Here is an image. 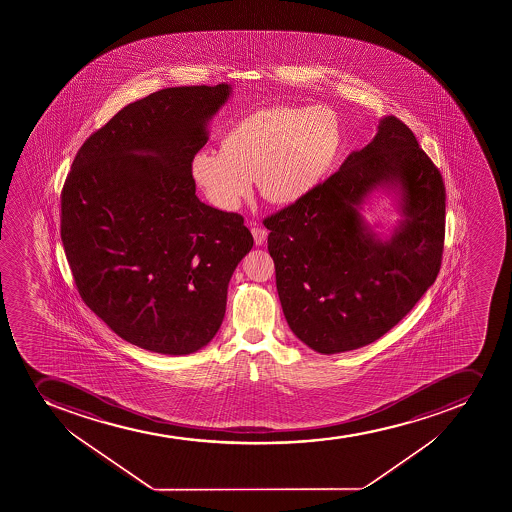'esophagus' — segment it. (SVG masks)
<instances>
[{
	"mask_svg": "<svg viewBox=\"0 0 512 512\" xmlns=\"http://www.w3.org/2000/svg\"><path fill=\"white\" fill-rule=\"evenodd\" d=\"M252 235L253 240H255V245H257V247H260V245H264L265 240H267V230H265V228L259 227L257 223H253Z\"/></svg>",
	"mask_w": 512,
	"mask_h": 512,
	"instance_id": "34e87169",
	"label": "esophagus"
}]
</instances>
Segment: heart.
I'll return each instance as SVG.
<instances>
[{"instance_id": "heart-1", "label": "heart", "mask_w": 512, "mask_h": 512, "mask_svg": "<svg viewBox=\"0 0 512 512\" xmlns=\"http://www.w3.org/2000/svg\"><path fill=\"white\" fill-rule=\"evenodd\" d=\"M344 145L339 113L324 105L262 108L228 128L220 148L195 153L193 182L222 210H235L257 182L265 200L297 203L314 192Z\"/></svg>"}]
</instances>
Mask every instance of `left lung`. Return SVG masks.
I'll list each match as a JSON object with an SVG mask.
<instances>
[{
  "label": "left lung",
  "mask_w": 512,
  "mask_h": 512,
  "mask_svg": "<svg viewBox=\"0 0 512 512\" xmlns=\"http://www.w3.org/2000/svg\"><path fill=\"white\" fill-rule=\"evenodd\" d=\"M374 192L400 218L389 234L361 213ZM446 190L414 133L395 117L339 172L265 220L285 320L319 354L372 344L399 324L441 269Z\"/></svg>",
  "instance_id": "obj_1"
}]
</instances>
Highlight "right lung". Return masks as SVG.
Segmentation results:
<instances>
[{"label": "right lung", "instance_id": "right-lung-1", "mask_svg": "<svg viewBox=\"0 0 512 512\" xmlns=\"http://www.w3.org/2000/svg\"><path fill=\"white\" fill-rule=\"evenodd\" d=\"M232 85L130 103L76 153L61 242L85 304L140 349L188 355L215 337L228 282L253 247L238 213L195 195L190 163Z\"/></svg>", "mask_w": 512, "mask_h": 512}]
</instances>
